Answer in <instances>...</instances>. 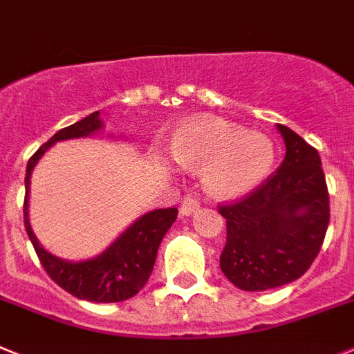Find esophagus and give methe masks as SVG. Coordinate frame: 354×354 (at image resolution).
Segmentation results:
<instances>
[{
	"instance_id": "obj_1",
	"label": "esophagus",
	"mask_w": 354,
	"mask_h": 354,
	"mask_svg": "<svg viewBox=\"0 0 354 354\" xmlns=\"http://www.w3.org/2000/svg\"><path fill=\"white\" fill-rule=\"evenodd\" d=\"M199 208V201L194 198V196L187 194L181 201V208H180V214L181 215H192L196 210Z\"/></svg>"
}]
</instances>
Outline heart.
<instances>
[{
  "label": "heart",
  "mask_w": 354,
  "mask_h": 354,
  "mask_svg": "<svg viewBox=\"0 0 354 354\" xmlns=\"http://www.w3.org/2000/svg\"><path fill=\"white\" fill-rule=\"evenodd\" d=\"M169 153L180 167H203V185L219 199L248 194L274 164V146L266 135L214 115L183 122L171 137Z\"/></svg>",
  "instance_id": "heart-1"
}]
</instances>
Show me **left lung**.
Instances as JSON below:
<instances>
[{
  "label": "left lung",
  "instance_id": "1",
  "mask_svg": "<svg viewBox=\"0 0 354 354\" xmlns=\"http://www.w3.org/2000/svg\"><path fill=\"white\" fill-rule=\"evenodd\" d=\"M285 158L253 192L219 207L226 219L221 270L248 292L281 287L305 274L330 223V196L317 149L278 124Z\"/></svg>",
  "mask_w": 354,
  "mask_h": 354
}]
</instances>
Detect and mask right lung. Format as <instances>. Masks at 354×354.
Listing matches in <instances>:
<instances>
[{
  "label": "right lung",
  "instance_id": "add662e5",
  "mask_svg": "<svg viewBox=\"0 0 354 354\" xmlns=\"http://www.w3.org/2000/svg\"><path fill=\"white\" fill-rule=\"evenodd\" d=\"M100 130H103L100 112H92L82 121L58 130L28 160L26 178H24V187H26L24 228L42 267L58 287H62L78 299L91 301V303H119L133 297L149 279L158 245L167 230L176 221L178 208H160V210L147 212L131 226H128L103 253L80 262H69L46 251L41 242L37 241L28 219L30 178L41 156L58 140L91 137Z\"/></svg>",
  "mask_w": 354,
  "mask_h": 354
}]
</instances>
